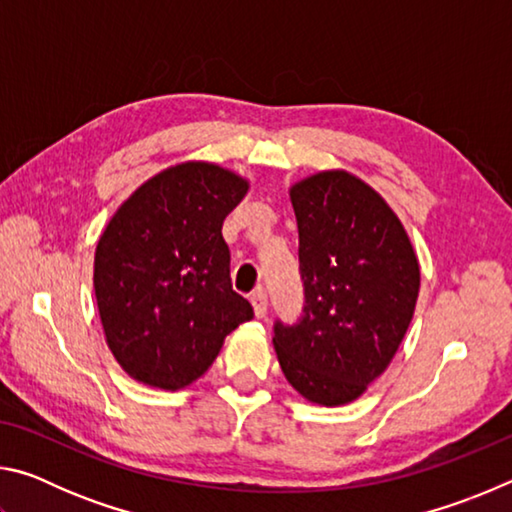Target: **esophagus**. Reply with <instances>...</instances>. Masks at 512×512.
Segmentation results:
<instances>
[{"mask_svg":"<svg viewBox=\"0 0 512 512\" xmlns=\"http://www.w3.org/2000/svg\"><path fill=\"white\" fill-rule=\"evenodd\" d=\"M250 302H253V309H255V316L257 318H264L266 316V307H268V296L264 289H257L253 291V296H250Z\"/></svg>","mask_w":512,"mask_h":512,"instance_id":"34e87169","label":"esophagus"}]
</instances>
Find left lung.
Masks as SVG:
<instances>
[{
	"mask_svg": "<svg viewBox=\"0 0 512 512\" xmlns=\"http://www.w3.org/2000/svg\"><path fill=\"white\" fill-rule=\"evenodd\" d=\"M305 307L273 325L284 377L309 402L339 406L395 357L420 291L418 257L375 189L345 171L291 187Z\"/></svg>",
	"mask_w": 512,
	"mask_h": 512,
	"instance_id": "8db88e82",
	"label": "left lung"
}]
</instances>
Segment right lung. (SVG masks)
Segmentation results:
<instances>
[{
	"label": "right lung",
	"instance_id": "obj_1",
	"mask_svg": "<svg viewBox=\"0 0 512 512\" xmlns=\"http://www.w3.org/2000/svg\"><path fill=\"white\" fill-rule=\"evenodd\" d=\"M246 192L232 171L185 162L144 183L103 230L94 293L108 348L133 379L164 391L192 384L253 318L232 291L221 235Z\"/></svg>",
	"mask_w": 512,
	"mask_h": 512
}]
</instances>
